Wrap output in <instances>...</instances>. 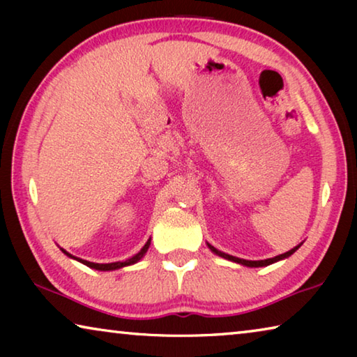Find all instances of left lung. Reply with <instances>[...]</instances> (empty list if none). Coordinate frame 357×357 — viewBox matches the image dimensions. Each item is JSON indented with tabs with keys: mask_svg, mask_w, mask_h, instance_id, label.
I'll return each mask as SVG.
<instances>
[{
	"mask_svg": "<svg viewBox=\"0 0 357 357\" xmlns=\"http://www.w3.org/2000/svg\"><path fill=\"white\" fill-rule=\"evenodd\" d=\"M208 247L211 249V252L215 253V255H219V257L225 258V259H229V261L239 263V264H243V266H247V268H261V266H269V264H273V263H275V261H280V259H285V258H288V257H291L293 253L299 249L301 244L296 245L294 249H291V250L282 253V255H277V257H274V258H268V259H258V261H252V259H243V258L228 255V253H223V252H220V250H217L215 247L211 245V244H208Z\"/></svg>",
	"mask_w": 357,
	"mask_h": 357,
	"instance_id": "1",
	"label": "left lung"
}]
</instances>
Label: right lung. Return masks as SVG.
<instances>
[{
	"instance_id": "1",
	"label": "right lung",
	"mask_w": 357,
	"mask_h": 357,
	"mask_svg": "<svg viewBox=\"0 0 357 357\" xmlns=\"http://www.w3.org/2000/svg\"><path fill=\"white\" fill-rule=\"evenodd\" d=\"M149 244H151V239H148V243L143 245V249L137 253V255H134L129 259H126V261H116V263H107V264H100V263H91V261H86V259H82V258H75L74 255H70L69 252H66L64 249H61L66 255H68L69 258H74L77 259V261H80L83 264H86L88 268H93V269H98V271H114V269H121L124 268V266H130V264H135L137 261H140V259L144 257V253L148 252L149 249Z\"/></svg>"
}]
</instances>
